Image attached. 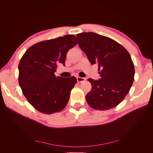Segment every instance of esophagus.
I'll list each match as a JSON object with an SVG mask.
<instances>
[{
	"label": "esophagus",
	"instance_id": "obj_1",
	"mask_svg": "<svg viewBox=\"0 0 153 153\" xmlns=\"http://www.w3.org/2000/svg\"><path fill=\"white\" fill-rule=\"evenodd\" d=\"M76 79H77V82H84V81L85 80V78H84V77H79V76H78V77L76 78Z\"/></svg>",
	"mask_w": 153,
	"mask_h": 153
}]
</instances>
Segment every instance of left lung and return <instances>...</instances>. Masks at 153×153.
<instances>
[{"label": "left lung", "instance_id": "8db88e82", "mask_svg": "<svg viewBox=\"0 0 153 153\" xmlns=\"http://www.w3.org/2000/svg\"><path fill=\"white\" fill-rule=\"evenodd\" d=\"M76 38L79 47L100 71V79H88L92 89L85 96L87 102L96 110L115 107L128 94L134 80L135 68L130 55L115 41L94 32H82Z\"/></svg>", "mask_w": 153, "mask_h": 153}]
</instances>
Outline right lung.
<instances>
[{
  "label": "right lung",
  "mask_w": 153,
  "mask_h": 153,
  "mask_svg": "<svg viewBox=\"0 0 153 153\" xmlns=\"http://www.w3.org/2000/svg\"><path fill=\"white\" fill-rule=\"evenodd\" d=\"M77 44L69 34L41 41L27 49L18 64V82L29 103L39 112L51 114L66 106L75 76L56 77L57 64L65 65L66 54Z\"/></svg>",
  "instance_id": "1"
}]
</instances>
